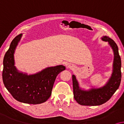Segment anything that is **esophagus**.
Returning <instances> with one entry per match:
<instances>
[{
  "mask_svg": "<svg viewBox=\"0 0 124 124\" xmlns=\"http://www.w3.org/2000/svg\"><path fill=\"white\" fill-rule=\"evenodd\" d=\"M67 68L68 69H74V67H75V66L72 65V64H70V65H69L68 66H67Z\"/></svg>",
  "mask_w": 124,
  "mask_h": 124,
  "instance_id": "obj_1",
  "label": "esophagus"
}]
</instances>
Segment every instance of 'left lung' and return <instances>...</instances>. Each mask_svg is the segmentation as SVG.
<instances>
[{
	"label": "left lung",
	"mask_w": 124,
	"mask_h": 124,
	"mask_svg": "<svg viewBox=\"0 0 124 124\" xmlns=\"http://www.w3.org/2000/svg\"><path fill=\"white\" fill-rule=\"evenodd\" d=\"M101 39L108 42L113 51V72L105 85L100 88H92L88 90L80 88L75 76L72 75L74 98L78 103L82 105L95 106L103 104L110 99L120 86L121 80V61L118 53V46L115 41L108 36H103Z\"/></svg>",
	"instance_id": "8db88e82"
}]
</instances>
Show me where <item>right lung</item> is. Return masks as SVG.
I'll return each mask as SVG.
<instances>
[{
    "mask_svg": "<svg viewBox=\"0 0 124 124\" xmlns=\"http://www.w3.org/2000/svg\"><path fill=\"white\" fill-rule=\"evenodd\" d=\"M23 34L13 39L3 59V83L13 98L21 103L38 104L44 103L52 95L58 74L65 70L63 65L47 67L37 73L28 75L15 66L14 53Z\"/></svg>",
    "mask_w": 124,
    "mask_h": 124,
    "instance_id": "1",
    "label": "right lung"
}]
</instances>
